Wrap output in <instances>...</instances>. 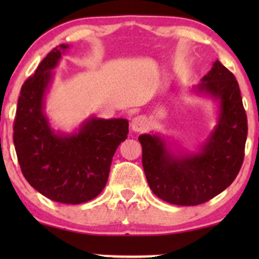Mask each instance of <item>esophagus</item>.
<instances>
[{"label": "esophagus", "instance_id": "34e87169", "mask_svg": "<svg viewBox=\"0 0 259 259\" xmlns=\"http://www.w3.org/2000/svg\"><path fill=\"white\" fill-rule=\"evenodd\" d=\"M148 121L144 115H138V117L133 118L132 123H130V126H132V130L135 133H141L144 130L147 129Z\"/></svg>", "mask_w": 259, "mask_h": 259}]
</instances>
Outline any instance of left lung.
I'll return each mask as SVG.
<instances>
[{"label": "left lung", "mask_w": 259, "mask_h": 259, "mask_svg": "<svg viewBox=\"0 0 259 259\" xmlns=\"http://www.w3.org/2000/svg\"><path fill=\"white\" fill-rule=\"evenodd\" d=\"M192 92L212 100L217 107L214 127L195 150H187L159 133L139 136L151 190L178 206L204 203L230 186L242 165L247 138L239 84L218 59Z\"/></svg>", "instance_id": "8db88e82"}]
</instances>
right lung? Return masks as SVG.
Wrapping results in <instances>:
<instances>
[{
	"instance_id": "obj_1",
	"label": "right lung",
	"mask_w": 259,
	"mask_h": 259,
	"mask_svg": "<svg viewBox=\"0 0 259 259\" xmlns=\"http://www.w3.org/2000/svg\"><path fill=\"white\" fill-rule=\"evenodd\" d=\"M69 49L67 44L55 47L22 86L13 141L22 173L35 190L59 203L79 204L105 189L113 156L127 138L129 121L90 115L70 133L52 126L45 111L46 96L53 70Z\"/></svg>"
}]
</instances>
